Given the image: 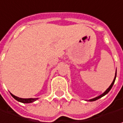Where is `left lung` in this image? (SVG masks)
I'll list each match as a JSON object with an SVG mask.
<instances>
[{"label": "left lung", "instance_id": "8db88e82", "mask_svg": "<svg viewBox=\"0 0 123 123\" xmlns=\"http://www.w3.org/2000/svg\"><path fill=\"white\" fill-rule=\"evenodd\" d=\"M116 74H115V77H114V80H113V82H112V83L111 84V85H110V87H109V88H107V89L105 92L104 93H102L101 95H100V96H97V97H96V98H92V99H90V100H89V101H95V100H98V99L100 98L101 97H103V96H104L105 95H106L107 93H108L109 92H110V90H111V87H113V85L114 84V82H115V80H116Z\"/></svg>", "mask_w": 123, "mask_h": 123}]
</instances>
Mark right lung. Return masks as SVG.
Listing matches in <instances>:
<instances>
[{"mask_svg":"<svg viewBox=\"0 0 123 123\" xmlns=\"http://www.w3.org/2000/svg\"><path fill=\"white\" fill-rule=\"evenodd\" d=\"M11 95L12 96L13 98L16 99V100H18L20 103H33L36 101V100H38V98H19V97H17L16 96L13 95L12 93H11Z\"/></svg>","mask_w":123,"mask_h":123,"instance_id":"add662e5","label":"right lung"}]
</instances>
